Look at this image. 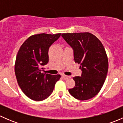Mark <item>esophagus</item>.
<instances>
[{"label": "esophagus", "mask_w": 123, "mask_h": 123, "mask_svg": "<svg viewBox=\"0 0 123 123\" xmlns=\"http://www.w3.org/2000/svg\"><path fill=\"white\" fill-rule=\"evenodd\" d=\"M62 77L64 78V79H70L71 77L70 76H68V75H65V74H62Z\"/></svg>", "instance_id": "esophagus-1"}]
</instances>
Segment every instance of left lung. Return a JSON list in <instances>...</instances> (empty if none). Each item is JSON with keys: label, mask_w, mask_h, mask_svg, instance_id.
<instances>
[{"label": "left lung", "mask_w": 123, "mask_h": 123, "mask_svg": "<svg viewBox=\"0 0 123 123\" xmlns=\"http://www.w3.org/2000/svg\"><path fill=\"white\" fill-rule=\"evenodd\" d=\"M62 36L73 48L75 62L80 64L82 70L81 76L73 77L75 85L69 93L79 100L90 99L99 92L107 75L108 60L105 48L89 32L62 33Z\"/></svg>", "instance_id": "obj_1"}]
</instances>
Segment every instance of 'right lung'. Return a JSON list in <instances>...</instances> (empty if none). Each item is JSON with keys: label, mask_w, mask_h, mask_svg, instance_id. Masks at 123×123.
<instances>
[{"label": "right lung", "mask_w": 123, "mask_h": 123, "mask_svg": "<svg viewBox=\"0 0 123 123\" xmlns=\"http://www.w3.org/2000/svg\"><path fill=\"white\" fill-rule=\"evenodd\" d=\"M61 33L34 34L23 43L16 57L15 73L24 93L32 100L48 98L54 90L61 75L43 73L42 66L49 61L48 50Z\"/></svg>", "instance_id": "right-lung-1"}]
</instances>
